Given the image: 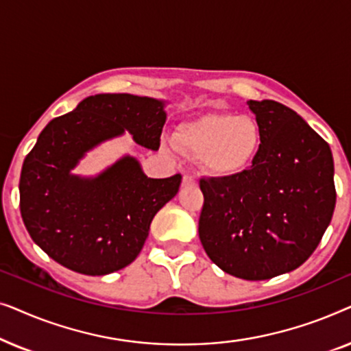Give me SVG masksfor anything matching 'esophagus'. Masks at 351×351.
Returning <instances> with one entry per match:
<instances>
[{"label": "esophagus", "mask_w": 351, "mask_h": 351, "mask_svg": "<svg viewBox=\"0 0 351 351\" xmlns=\"http://www.w3.org/2000/svg\"><path fill=\"white\" fill-rule=\"evenodd\" d=\"M182 185H184V186H193V185H196L195 177L184 176V179H182Z\"/></svg>", "instance_id": "1"}]
</instances>
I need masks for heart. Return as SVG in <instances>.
I'll use <instances>...</instances> for the list:
<instances>
[{
	"label": "heart",
	"instance_id": "obj_1",
	"mask_svg": "<svg viewBox=\"0 0 351 351\" xmlns=\"http://www.w3.org/2000/svg\"><path fill=\"white\" fill-rule=\"evenodd\" d=\"M172 138L180 152L199 158L203 169L219 179L244 174L262 148L257 119L232 112H210L182 123Z\"/></svg>",
	"mask_w": 351,
	"mask_h": 351
}]
</instances>
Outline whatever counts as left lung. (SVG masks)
Listing matches in <instances>:
<instances>
[{"label": "left lung", "mask_w": 351, "mask_h": 351, "mask_svg": "<svg viewBox=\"0 0 351 351\" xmlns=\"http://www.w3.org/2000/svg\"><path fill=\"white\" fill-rule=\"evenodd\" d=\"M262 129L254 165L232 179H201L198 233L225 273L261 281L295 270L318 246L335 208L328 142L294 110L247 100Z\"/></svg>", "instance_id": "obj_1"}]
</instances>
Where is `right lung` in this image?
Listing matches in <instances>:
<instances>
[{
    "label": "right lung",
    "instance_id": "1",
    "mask_svg": "<svg viewBox=\"0 0 351 351\" xmlns=\"http://www.w3.org/2000/svg\"><path fill=\"white\" fill-rule=\"evenodd\" d=\"M165 102L132 94H97L54 118L23 161L21 214L33 241L76 273L100 276L136 261L158 210L179 191L182 176L150 179L123 156L95 177L71 174L81 158L110 138L131 134L158 150Z\"/></svg>",
    "mask_w": 351,
    "mask_h": 351
}]
</instances>
